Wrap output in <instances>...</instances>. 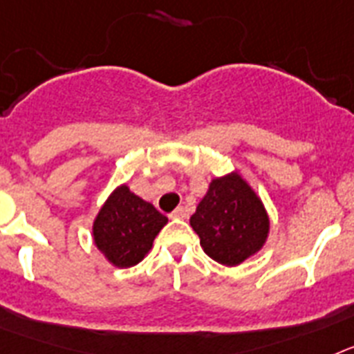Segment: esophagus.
Wrapping results in <instances>:
<instances>
[{
	"instance_id": "esophagus-1",
	"label": "esophagus",
	"mask_w": 354,
	"mask_h": 354,
	"mask_svg": "<svg viewBox=\"0 0 354 354\" xmlns=\"http://www.w3.org/2000/svg\"><path fill=\"white\" fill-rule=\"evenodd\" d=\"M171 217H173V219H185V217H187V210L183 207H178L176 210L171 212Z\"/></svg>"
}]
</instances>
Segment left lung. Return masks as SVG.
<instances>
[{"instance_id": "left-lung-1", "label": "left lung", "mask_w": 354, "mask_h": 354, "mask_svg": "<svg viewBox=\"0 0 354 354\" xmlns=\"http://www.w3.org/2000/svg\"><path fill=\"white\" fill-rule=\"evenodd\" d=\"M203 251L223 266H239L257 253L269 233L262 201L236 173L212 180L190 217Z\"/></svg>"}]
</instances>
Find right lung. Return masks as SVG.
I'll return each mask as SVG.
<instances>
[{
	"instance_id": "obj_1",
	"label": "right lung",
	"mask_w": 354,
	"mask_h": 354,
	"mask_svg": "<svg viewBox=\"0 0 354 354\" xmlns=\"http://www.w3.org/2000/svg\"><path fill=\"white\" fill-rule=\"evenodd\" d=\"M165 224L167 217L151 203L121 185L106 199L92 232L97 250L109 262L115 267H131L149 253L155 236Z\"/></svg>"
}]
</instances>
